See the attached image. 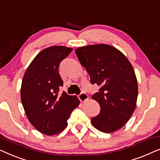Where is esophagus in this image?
<instances>
[{
	"instance_id": "34e87169",
	"label": "esophagus",
	"mask_w": 160,
	"mask_h": 160,
	"mask_svg": "<svg viewBox=\"0 0 160 160\" xmlns=\"http://www.w3.org/2000/svg\"><path fill=\"white\" fill-rule=\"evenodd\" d=\"M78 99L80 100L81 102H84L88 99V95H87L85 92H81L79 94V95H78Z\"/></svg>"
}]
</instances>
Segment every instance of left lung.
<instances>
[{
    "label": "left lung",
    "instance_id": "8db88e82",
    "mask_svg": "<svg viewBox=\"0 0 160 160\" xmlns=\"http://www.w3.org/2000/svg\"><path fill=\"white\" fill-rule=\"evenodd\" d=\"M75 53L90 76L91 84L100 86L92 95L100 111L92 118V124L102 132L119 130L136 106L138 83L132 65L121 52L106 44L79 47Z\"/></svg>",
    "mask_w": 160,
    "mask_h": 160
}]
</instances>
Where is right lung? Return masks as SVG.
Masks as SVG:
<instances>
[{
  "mask_svg": "<svg viewBox=\"0 0 160 160\" xmlns=\"http://www.w3.org/2000/svg\"><path fill=\"white\" fill-rule=\"evenodd\" d=\"M72 48L54 46L43 49L32 61L21 87V100L26 115L39 132L52 135L62 132L73 109L79 105L76 96L59 95L63 82L59 73L62 61Z\"/></svg>",
  "mask_w": 160,
  "mask_h": 160,
  "instance_id": "right-lung-1",
  "label": "right lung"
}]
</instances>
